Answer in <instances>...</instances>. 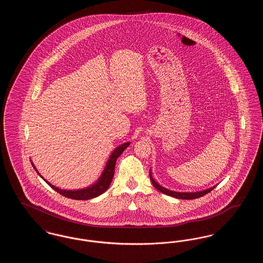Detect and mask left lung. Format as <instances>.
Here are the masks:
<instances>
[{"label": "left lung", "instance_id": "8db88e82", "mask_svg": "<svg viewBox=\"0 0 263 263\" xmlns=\"http://www.w3.org/2000/svg\"><path fill=\"white\" fill-rule=\"evenodd\" d=\"M150 179L151 181H152V183H153V185H154L155 187L157 188L159 191H161L162 193L165 194V195H168V196L175 197V198H177V199H187V200H190V199L199 198L201 196H204L205 194L209 193L210 191H212L214 188L216 187V185H215V186H213V187L207 188V189H205V190L196 191V192H177V191H173V190H170V189H167V188H164L163 187L162 185H160V184H159V183H158V182L153 178L151 170Z\"/></svg>", "mask_w": 263, "mask_h": 263}]
</instances>
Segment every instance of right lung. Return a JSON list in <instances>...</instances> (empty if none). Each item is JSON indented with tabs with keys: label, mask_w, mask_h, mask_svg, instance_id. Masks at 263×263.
Instances as JSON below:
<instances>
[{
	"label": "right lung",
	"mask_w": 263,
	"mask_h": 263,
	"mask_svg": "<svg viewBox=\"0 0 263 263\" xmlns=\"http://www.w3.org/2000/svg\"><path fill=\"white\" fill-rule=\"evenodd\" d=\"M130 145V142H126L121 144L120 146L116 147L107 163L106 165L102 172V174L99 177V179L91 185H89L88 187L82 188V189H75V190H69V189H61V188L56 187L55 185L51 184L49 181H47L42 175H40L35 167V165L33 164V163L31 162L32 166L34 167V170L36 171L39 176L46 182L48 183V185H50L51 187L53 188L55 191H57L58 193H60L63 196L65 197H68V198H72V199H75V200H88V199H91V198H96L98 196H100V194H102L103 192H105L110 183H111V180H112L113 175H114V167H115V163L117 161V158L123 153V151L125 150L126 148Z\"/></svg>",
	"instance_id": "1"
}]
</instances>
